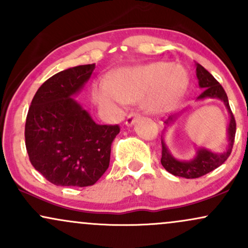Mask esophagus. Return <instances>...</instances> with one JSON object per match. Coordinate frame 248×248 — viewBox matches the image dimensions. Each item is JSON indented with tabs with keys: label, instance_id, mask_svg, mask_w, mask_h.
<instances>
[{
	"label": "esophagus",
	"instance_id": "34e87169",
	"mask_svg": "<svg viewBox=\"0 0 248 248\" xmlns=\"http://www.w3.org/2000/svg\"><path fill=\"white\" fill-rule=\"evenodd\" d=\"M140 118H141V116H140V114H139V113H135V112L130 113V114L128 115L127 119H126V126L132 127L133 124H135V122L138 121Z\"/></svg>",
	"mask_w": 248,
	"mask_h": 248
}]
</instances>
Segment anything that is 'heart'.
<instances>
[{"instance_id":"b5f03b06","label":"heart","mask_w":248,"mask_h":248,"mask_svg":"<svg viewBox=\"0 0 248 248\" xmlns=\"http://www.w3.org/2000/svg\"><path fill=\"white\" fill-rule=\"evenodd\" d=\"M189 84L186 70L172 62H157L138 67L115 71L112 81L101 80L93 87V99L99 106L119 110L124 102L143 99L150 113H162L171 108Z\"/></svg>"}]
</instances>
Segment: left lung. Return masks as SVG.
Here are the masks:
<instances>
[{
    "label": "left lung",
    "instance_id": "8db88e82",
    "mask_svg": "<svg viewBox=\"0 0 248 248\" xmlns=\"http://www.w3.org/2000/svg\"><path fill=\"white\" fill-rule=\"evenodd\" d=\"M195 65L199 88H203V92L199 94L196 101H203L206 100V99H218V100L224 102L225 107H226L227 112H229L230 122L229 126H227V146L223 152L216 153L210 149H206V148L199 147L196 149V154L193 155V157L190 158V160H179V158H176L171 152H170L169 147L167 146L166 141H164L163 136H162V166H163L168 172L172 173L173 176L184 178H198L207 172L212 171V170L217 169L219 166H221L227 160V157H229L230 154L232 152L233 142H234L235 136V120L231 112V108H230L229 99H227L224 88L213 78L211 73L204 69L201 64L196 62ZM186 109L187 107L184 108L183 110H181L177 114L170 115L164 121L166 126H164L163 134L176 124L179 116L183 114Z\"/></svg>",
    "mask_w": 248,
    "mask_h": 248
}]
</instances>
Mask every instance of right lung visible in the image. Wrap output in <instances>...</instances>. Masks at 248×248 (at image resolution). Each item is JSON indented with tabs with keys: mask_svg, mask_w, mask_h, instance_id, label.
I'll use <instances>...</instances> for the list:
<instances>
[{
	"mask_svg": "<svg viewBox=\"0 0 248 248\" xmlns=\"http://www.w3.org/2000/svg\"><path fill=\"white\" fill-rule=\"evenodd\" d=\"M94 69L87 64L56 73L31 101L25 147L33 168L55 186H93L109 166L120 128L96 124L75 99Z\"/></svg>",
	"mask_w": 248,
	"mask_h": 248,
	"instance_id": "1",
	"label": "right lung"
}]
</instances>
